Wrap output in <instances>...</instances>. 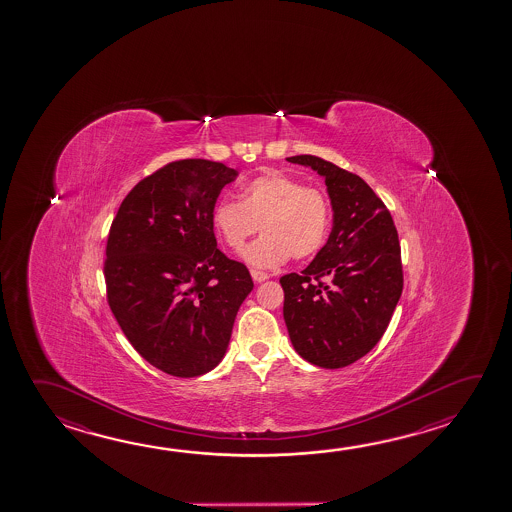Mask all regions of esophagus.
I'll return each instance as SVG.
<instances>
[{"label": "esophagus", "mask_w": 512, "mask_h": 512, "mask_svg": "<svg viewBox=\"0 0 512 512\" xmlns=\"http://www.w3.org/2000/svg\"><path fill=\"white\" fill-rule=\"evenodd\" d=\"M252 278L257 282V284H260V282H264V280H268L269 275L268 273H264V271H257V269H252Z\"/></svg>", "instance_id": "obj_1"}]
</instances>
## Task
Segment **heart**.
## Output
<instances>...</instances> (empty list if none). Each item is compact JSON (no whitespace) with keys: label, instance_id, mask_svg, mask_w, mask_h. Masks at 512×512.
Listing matches in <instances>:
<instances>
[{"label":"heart","instance_id":"obj_1","mask_svg":"<svg viewBox=\"0 0 512 512\" xmlns=\"http://www.w3.org/2000/svg\"><path fill=\"white\" fill-rule=\"evenodd\" d=\"M239 198L217 201L212 226L234 252L243 250L260 226L264 235L243 253L253 268H278L291 255L305 260L322 250L331 228V207L322 190L269 171L244 183Z\"/></svg>","mask_w":512,"mask_h":512}]
</instances>
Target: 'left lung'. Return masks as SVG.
I'll return each instance as SVG.
<instances>
[{"label":"left lung","mask_w":512,"mask_h":512,"mask_svg":"<svg viewBox=\"0 0 512 512\" xmlns=\"http://www.w3.org/2000/svg\"><path fill=\"white\" fill-rule=\"evenodd\" d=\"M286 160L325 180L332 207L322 250L300 275L280 278L289 340L316 367H347L381 340L403 293L397 230L356 174L311 154Z\"/></svg>","instance_id":"left-lung-1"}]
</instances>
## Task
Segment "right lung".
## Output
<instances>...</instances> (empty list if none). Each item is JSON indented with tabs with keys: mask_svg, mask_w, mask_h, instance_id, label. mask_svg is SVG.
Returning a JSON list of instances; mask_svg holds the SVG:
<instances>
[{
	"mask_svg": "<svg viewBox=\"0 0 512 512\" xmlns=\"http://www.w3.org/2000/svg\"><path fill=\"white\" fill-rule=\"evenodd\" d=\"M239 172L180 160L140 181L118 208L106 248L111 311L136 352L176 377L225 358L250 271L217 250L212 208Z\"/></svg>",
	"mask_w": 512,
	"mask_h": 512,
	"instance_id": "right-lung-1",
	"label": "right lung"
}]
</instances>
